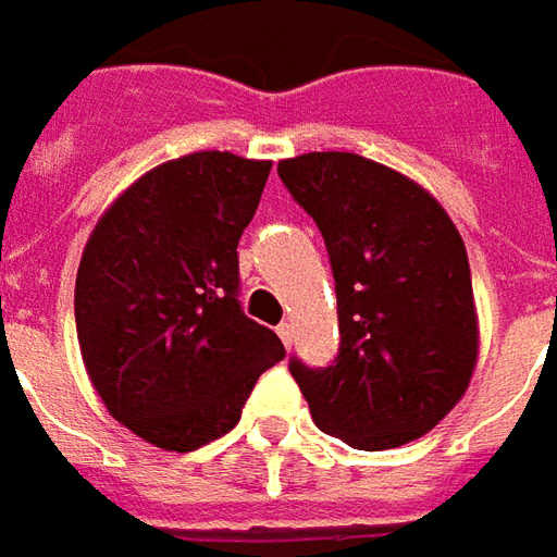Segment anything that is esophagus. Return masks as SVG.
<instances>
[{"label": "esophagus", "mask_w": 557, "mask_h": 557, "mask_svg": "<svg viewBox=\"0 0 557 557\" xmlns=\"http://www.w3.org/2000/svg\"><path fill=\"white\" fill-rule=\"evenodd\" d=\"M278 337H282V343H285L287 349H290V339H294V327H290L287 322H282V324H278Z\"/></svg>", "instance_id": "obj_1"}]
</instances>
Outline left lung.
I'll return each instance as SVG.
<instances>
[{
	"instance_id": "8db88e82",
	"label": "left lung",
	"mask_w": 557,
	"mask_h": 557,
	"mask_svg": "<svg viewBox=\"0 0 557 557\" xmlns=\"http://www.w3.org/2000/svg\"><path fill=\"white\" fill-rule=\"evenodd\" d=\"M278 177L319 223L337 282L339 352L290 361L315 426L356 450L423 438L457 408L479 361L469 257L438 199L356 152H306Z\"/></svg>"
}]
</instances>
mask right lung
<instances>
[{"label": "right lung", "instance_id": "right-lung-1", "mask_svg": "<svg viewBox=\"0 0 557 557\" xmlns=\"http://www.w3.org/2000/svg\"><path fill=\"white\" fill-rule=\"evenodd\" d=\"M272 162L205 149L152 168L103 211L76 275V334L110 417L162 450L238 423L282 339L238 306V238Z\"/></svg>", "mask_w": 557, "mask_h": 557}]
</instances>
